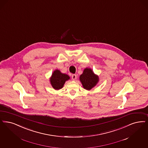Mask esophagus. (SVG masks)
<instances>
[{
    "instance_id": "obj_1",
    "label": "esophagus",
    "mask_w": 148,
    "mask_h": 148,
    "mask_svg": "<svg viewBox=\"0 0 148 148\" xmlns=\"http://www.w3.org/2000/svg\"><path fill=\"white\" fill-rule=\"evenodd\" d=\"M71 78H72V79H73V80H75L77 78V75H75V74H73V75H71Z\"/></svg>"
}]
</instances>
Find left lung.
I'll use <instances>...</instances> for the list:
<instances>
[{
    "label": "left lung",
    "mask_w": 148,
    "mask_h": 148,
    "mask_svg": "<svg viewBox=\"0 0 148 148\" xmlns=\"http://www.w3.org/2000/svg\"><path fill=\"white\" fill-rule=\"evenodd\" d=\"M80 80L84 88L89 90L96 85L99 81V77L95 75L91 69L86 68L80 76Z\"/></svg>",
    "instance_id": "1"
}]
</instances>
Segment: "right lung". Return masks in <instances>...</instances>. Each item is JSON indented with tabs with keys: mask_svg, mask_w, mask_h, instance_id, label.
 Here are the masks:
<instances>
[{
	"mask_svg": "<svg viewBox=\"0 0 148 148\" xmlns=\"http://www.w3.org/2000/svg\"><path fill=\"white\" fill-rule=\"evenodd\" d=\"M70 77L65 74L62 73L59 70L54 71L52 77L50 79L51 84L55 90H59L63 88L64 83L68 80Z\"/></svg>",
	"mask_w": 148,
	"mask_h": 148,
	"instance_id": "1",
	"label": "right lung"
}]
</instances>
